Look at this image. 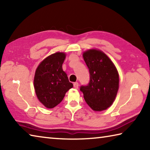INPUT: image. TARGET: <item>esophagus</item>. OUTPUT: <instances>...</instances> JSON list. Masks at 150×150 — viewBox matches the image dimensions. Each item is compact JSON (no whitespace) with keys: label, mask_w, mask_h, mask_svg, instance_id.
Returning a JSON list of instances; mask_svg holds the SVG:
<instances>
[{"label":"esophagus","mask_w":150,"mask_h":150,"mask_svg":"<svg viewBox=\"0 0 150 150\" xmlns=\"http://www.w3.org/2000/svg\"><path fill=\"white\" fill-rule=\"evenodd\" d=\"M73 86H74V88H78V87H79V83L77 82H75V83H74V84H73Z\"/></svg>","instance_id":"34e87169"}]
</instances>
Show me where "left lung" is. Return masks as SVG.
I'll list each match as a JSON object with an SVG mask.
<instances>
[{
  "label": "left lung",
  "instance_id": "8db88e82",
  "mask_svg": "<svg viewBox=\"0 0 150 150\" xmlns=\"http://www.w3.org/2000/svg\"><path fill=\"white\" fill-rule=\"evenodd\" d=\"M90 73V81L80 91L87 105L95 111H102L112 105L119 87L118 71L105 53L95 49L83 54Z\"/></svg>",
  "mask_w": 150,
  "mask_h": 150
}]
</instances>
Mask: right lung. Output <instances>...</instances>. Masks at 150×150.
Segmentation results:
<instances>
[{
  "label": "right lung",
  "instance_id": "right-lung-1",
  "mask_svg": "<svg viewBox=\"0 0 150 150\" xmlns=\"http://www.w3.org/2000/svg\"><path fill=\"white\" fill-rule=\"evenodd\" d=\"M65 56L63 52L50 55L35 70L34 79L35 94L40 103L47 108L59 105L67 91L73 87L62 69Z\"/></svg>",
  "mask_w": 150,
  "mask_h": 150
}]
</instances>
